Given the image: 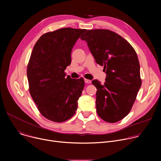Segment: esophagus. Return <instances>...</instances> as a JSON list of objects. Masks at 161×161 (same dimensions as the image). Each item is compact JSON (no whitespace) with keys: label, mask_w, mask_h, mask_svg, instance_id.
Returning <instances> with one entry per match:
<instances>
[{"label":"esophagus","mask_w":161,"mask_h":161,"mask_svg":"<svg viewBox=\"0 0 161 161\" xmlns=\"http://www.w3.org/2000/svg\"><path fill=\"white\" fill-rule=\"evenodd\" d=\"M84 80H85V82L86 83H91V80H88V79L85 78Z\"/></svg>","instance_id":"34e87169"}]
</instances>
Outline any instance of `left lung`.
<instances>
[{"mask_svg":"<svg viewBox=\"0 0 161 161\" xmlns=\"http://www.w3.org/2000/svg\"><path fill=\"white\" fill-rule=\"evenodd\" d=\"M80 38L106 74L104 84L92 81L97 89L98 115L107 122H119L130 112L142 85L137 54L125 39L109 30H89Z\"/></svg>","mask_w":161,"mask_h":161,"instance_id":"left-lung-1","label":"left lung"}]
</instances>
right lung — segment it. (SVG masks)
I'll list each match as a JSON object with an SVG mask.
<instances>
[{
    "instance_id": "1",
    "label": "right lung",
    "mask_w": 161,
    "mask_h": 161,
    "mask_svg": "<svg viewBox=\"0 0 161 161\" xmlns=\"http://www.w3.org/2000/svg\"><path fill=\"white\" fill-rule=\"evenodd\" d=\"M85 29L63 28L37 40L27 66L29 91L42 115L55 122L71 119L85 86L83 78L72 79L64 73L71 63V52Z\"/></svg>"
}]
</instances>
